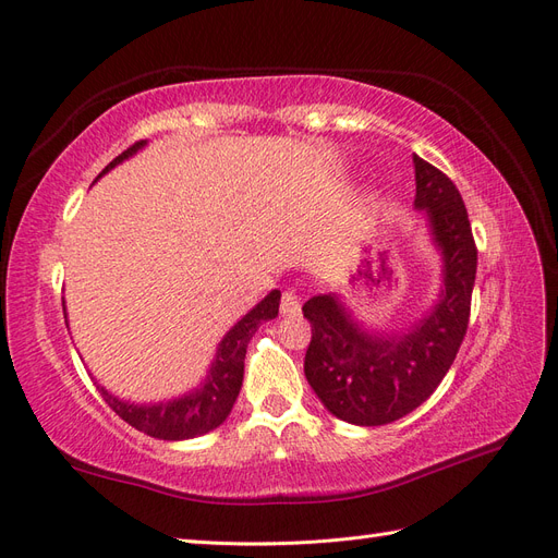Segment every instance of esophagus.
I'll return each instance as SVG.
<instances>
[{"label": "esophagus", "instance_id": "esophagus-1", "mask_svg": "<svg viewBox=\"0 0 558 558\" xmlns=\"http://www.w3.org/2000/svg\"><path fill=\"white\" fill-rule=\"evenodd\" d=\"M300 307H302V302H300V295L295 293V291H283L281 293V305H279V310H281V314L283 316H295V314H300Z\"/></svg>", "mask_w": 558, "mask_h": 558}]
</instances>
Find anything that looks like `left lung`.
Instances as JSON below:
<instances>
[{
	"label": "left lung",
	"mask_w": 558,
	"mask_h": 558,
	"mask_svg": "<svg viewBox=\"0 0 558 558\" xmlns=\"http://www.w3.org/2000/svg\"><path fill=\"white\" fill-rule=\"evenodd\" d=\"M414 177V205L428 214L445 256L435 310L410 332L381 337L353 324L335 295H314L302 307L312 324L305 377L328 412L356 426H384L416 410L449 373L468 330L477 275L468 209L453 181L418 156Z\"/></svg>",
	"instance_id": "1"
}]
</instances>
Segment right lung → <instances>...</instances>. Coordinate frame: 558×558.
<instances>
[{
  "label": "right lung",
  "mask_w": 558,
  "mask_h": 558,
  "mask_svg": "<svg viewBox=\"0 0 558 558\" xmlns=\"http://www.w3.org/2000/svg\"><path fill=\"white\" fill-rule=\"evenodd\" d=\"M144 144L146 142H134L130 148L123 150L121 156H116L105 167L102 174H107L118 162H123L125 158L137 154ZM279 300H281V293L272 291L242 320H238V326H234L223 337V342L218 344L216 361L209 369V377L205 386L197 388L195 393H189L172 402H160V404L123 402L113 398L111 393H107L102 386H97L99 393H102L109 408L123 421H128L132 428H137L150 437H158V440H191V437L214 430L216 426L223 424L226 416L232 410L234 400L240 396L242 379H244L246 347L251 342V337L256 335L263 320H269L279 314Z\"/></svg>",
  "instance_id": "add662e5"
}]
</instances>
